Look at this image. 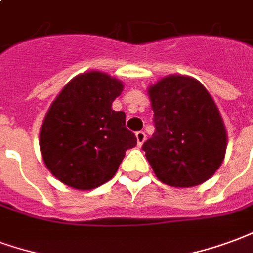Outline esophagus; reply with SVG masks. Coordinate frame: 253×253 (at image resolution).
Returning <instances> with one entry per match:
<instances>
[{
	"label": "esophagus",
	"instance_id": "obj_1",
	"mask_svg": "<svg viewBox=\"0 0 253 253\" xmlns=\"http://www.w3.org/2000/svg\"><path fill=\"white\" fill-rule=\"evenodd\" d=\"M136 139H137V144H139V147H141V145L144 144L145 139H147V134L141 130V132H137L136 133Z\"/></svg>",
	"mask_w": 253,
	"mask_h": 253
}]
</instances>
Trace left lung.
<instances>
[{
  "label": "left lung",
  "mask_w": 253,
  "mask_h": 253,
  "mask_svg": "<svg viewBox=\"0 0 253 253\" xmlns=\"http://www.w3.org/2000/svg\"><path fill=\"white\" fill-rule=\"evenodd\" d=\"M155 133L143 144L156 178L172 187H193L215 174L228 134L214 99L189 75L172 74L148 87Z\"/></svg>",
  "instance_id": "8db88e82"
}]
</instances>
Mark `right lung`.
<instances>
[{"label":"right lung","mask_w":253,"mask_h":253,"mask_svg":"<svg viewBox=\"0 0 253 253\" xmlns=\"http://www.w3.org/2000/svg\"><path fill=\"white\" fill-rule=\"evenodd\" d=\"M124 84L102 71L74 77L53 99L39 136L49 172L64 185L91 190L113 178L137 140L112 104Z\"/></svg>","instance_id":"add662e5"}]
</instances>
